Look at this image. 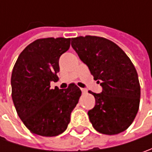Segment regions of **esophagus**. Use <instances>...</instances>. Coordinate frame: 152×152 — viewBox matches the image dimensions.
I'll return each mask as SVG.
<instances>
[{
	"label": "esophagus",
	"instance_id": "1",
	"mask_svg": "<svg viewBox=\"0 0 152 152\" xmlns=\"http://www.w3.org/2000/svg\"><path fill=\"white\" fill-rule=\"evenodd\" d=\"M81 91H82L83 94H86V93H87V90H86V89H84V88H81Z\"/></svg>",
	"mask_w": 152,
	"mask_h": 152
}]
</instances>
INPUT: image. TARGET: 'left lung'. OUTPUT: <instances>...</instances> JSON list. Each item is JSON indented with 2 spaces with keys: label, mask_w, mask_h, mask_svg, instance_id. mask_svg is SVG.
Instances as JSON below:
<instances>
[{
  "label": "left lung",
  "mask_w": 152,
  "mask_h": 152,
  "mask_svg": "<svg viewBox=\"0 0 152 152\" xmlns=\"http://www.w3.org/2000/svg\"><path fill=\"white\" fill-rule=\"evenodd\" d=\"M72 46L102 86L101 94L89 91L96 99L88 112L94 129L113 135L126 130L140 107V85L129 57L114 42L99 36L72 38Z\"/></svg>",
  "instance_id": "obj_1"
}]
</instances>
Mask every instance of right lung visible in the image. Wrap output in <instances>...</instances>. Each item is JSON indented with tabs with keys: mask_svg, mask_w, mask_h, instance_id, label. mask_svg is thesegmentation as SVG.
I'll use <instances>...</instances> for the list:
<instances>
[{
	"mask_svg": "<svg viewBox=\"0 0 152 152\" xmlns=\"http://www.w3.org/2000/svg\"><path fill=\"white\" fill-rule=\"evenodd\" d=\"M70 38H42L18 56L12 73V98L17 113L29 131L45 137L67 129L70 114L81 96L77 85L50 89L58 80L59 58L70 46Z\"/></svg>",
	"mask_w": 152,
	"mask_h": 152,
	"instance_id": "add662e5",
	"label": "right lung"
}]
</instances>
